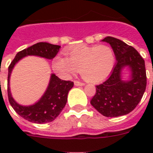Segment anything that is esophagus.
I'll return each mask as SVG.
<instances>
[{"label":"esophagus","mask_w":153,"mask_h":153,"mask_svg":"<svg viewBox=\"0 0 153 153\" xmlns=\"http://www.w3.org/2000/svg\"><path fill=\"white\" fill-rule=\"evenodd\" d=\"M74 86H82L85 85L83 82H79V81H74Z\"/></svg>","instance_id":"esophagus-1"}]
</instances>
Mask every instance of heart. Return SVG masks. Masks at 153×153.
Here are the masks:
<instances>
[{
    "label": "heart",
    "mask_w": 153,
    "mask_h": 153,
    "mask_svg": "<svg viewBox=\"0 0 153 153\" xmlns=\"http://www.w3.org/2000/svg\"><path fill=\"white\" fill-rule=\"evenodd\" d=\"M67 58L57 55L52 61L54 71L59 76L67 78L79 71L82 79L97 83L109 76L114 70L116 56L107 45H78L67 49Z\"/></svg>",
    "instance_id": "b5f03b06"
}]
</instances>
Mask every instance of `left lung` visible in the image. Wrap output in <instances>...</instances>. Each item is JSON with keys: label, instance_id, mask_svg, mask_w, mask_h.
Here are the masks:
<instances>
[{"label": "left lung", "instance_id": "obj_1", "mask_svg": "<svg viewBox=\"0 0 153 153\" xmlns=\"http://www.w3.org/2000/svg\"><path fill=\"white\" fill-rule=\"evenodd\" d=\"M102 41L110 44L117 62L109 78L96 86L91 104L105 117L123 116L135 109L145 93L147 84L145 60L134 48L117 38L107 36ZM126 67L131 75L125 80L122 71Z\"/></svg>", "mask_w": 153, "mask_h": 153}]
</instances>
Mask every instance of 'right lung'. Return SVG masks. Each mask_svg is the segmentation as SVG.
Masks as SVG:
<instances>
[{"label":"right lung","instance_id":"right-lung-1","mask_svg":"<svg viewBox=\"0 0 153 153\" xmlns=\"http://www.w3.org/2000/svg\"><path fill=\"white\" fill-rule=\"evenodd\" d=\"M59 48L60 46L59 45H54L46 42L37 43L18 52L8 67V97L9 103L20 117L30 122L44 124L54 121L67 104V94L74 86V82L61 80L55 74H51L48 88L39 100L33 105H22L14 100L11 94L9 86L11 73L15 65L24 57L35 55L52 59L57 55Z\"/></svg>","mask_w":153,"mask_h":153}]
</instances>
